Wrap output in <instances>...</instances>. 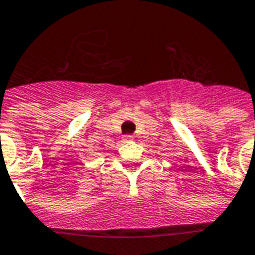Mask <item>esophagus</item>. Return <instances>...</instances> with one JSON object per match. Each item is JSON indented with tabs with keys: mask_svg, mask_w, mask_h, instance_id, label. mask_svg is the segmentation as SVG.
Segmentation results:
<instances>
[{
	"mask_svg": "<svg viewBox=\"0 0 255 255\" xmlns=\"http://www.w3.org/2000/svg\"><path fill=\"white\" fill-rule=\"evenodd\" d=\"M124 139H125V140H132V139H134V135H125V136H124Z\"/></svg>",
	"mask_w": 255,
	"mask_h": 255,
	"instance_id": "34e87169",
	"label": "esophagus"
}]
</instances>
